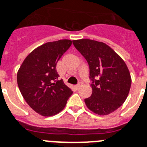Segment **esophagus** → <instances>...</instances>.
Segmentation results:
<instances>
[{
  "label": "esophagus",
  "instance_id": "esophagus-1",
  "mask_svg": "<svg viewBox=\"0 0 147 147\" xmlns=\"http://www.w3.org/2000/svg\"><path fill=\"white\" fill-rule=\"evenodd\" d=\"M82 84H83V83H82V82H79V83H78V84L76 86V88H81V87H82Z\"/></svg>",
  "mask_w": 147,
  "mask_h": 147
}]
</instances>
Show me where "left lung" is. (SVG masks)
Here are the masks:
<instances>
[{
    "mask_svg": "<svg viewBox=\"0 0 147 147\" xmlns=\"http://www.w3.org/2000/svg\"><path fill=\"white\" fill-rule=\"evenodd\" d=\"M73 45L90 69L92 94L84 102L89 109L107 115L121 107L129 94L131 78L125 61L105 43L80 39Z\"/></svg>",
    "mask_w": 147,
    "mask_h": 147,
    "instance_id": "left-lung-1",
    "label": "left lung"
}]
</instances>
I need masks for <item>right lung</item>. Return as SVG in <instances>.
<instances>
[{
    "label": "right lung",
    "instance_id": "add662e5",
    "mask_svg": "<svg viewBox=\"0 0 147 147\" xmlns=\"http://www.w3.org/2000/svg\"><path fill=\"white\" fill-rule=\"evenodd\" d=\"M71 40L63 39L47 42L26 57L17 72V84L23 98L31 108L43 116L61 112L72 94L56 67L61 57L69 48Z\"/></svg>",
    "mask_w": 147,
    "mask_h": 147
}]
</instances>
